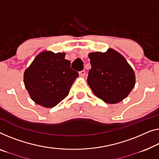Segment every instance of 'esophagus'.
I'll return each instance as SVG.
<instances>
[{"label": "esophagus", "instance_id": "34e87169", "mask_svg": "<svg viewBox=\"0 0 159 159\" xmlns=\"http://www.w3.org/2000/svg\"><path fill=\"white\" fill-rule=\"evenodd\" d=\"M85 74H86V71H85L84 70H80V71L79 72V75H80V76H84Z\"/></svg>", "mask_w": 159, "mask_h": 159}]
</instances>
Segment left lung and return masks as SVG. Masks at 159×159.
I'll return each mask as SVG.
<instances>
[{"instance_id": "left-lung-1", "label": "left lung", "mask_w": 159, "mask_h": 159, "mask_svg": "<svg viewBox=\"0 0 159 159\" xmlns=\"http://www.w3.org/2000/svg\"><path fill=\"white\" fill-rule=\"evenodd\" d=\"M91 68L87 81L97 97L108 103L126 98L135 86V74L126 60L114 50L89 53Z\"/></svg>"}]
</instances>
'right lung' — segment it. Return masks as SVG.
<instances>
[{
  "label": "right lung",
  "instance_id": "1",
  "mask_svg": "<svg viewBox=\"0 0 159 159\" xmlns=\"http://www.w3.org/2000/svg\"><path fill=\"white\" fill-rule=\"evenodd\" d=\"M79 73L70 68L64 53L44 51L24 72V84L35 103L52 108L64 99Z\"/></svg>",
  "mask_w": 159,
  "mask_h": 159
}]
</instances>
